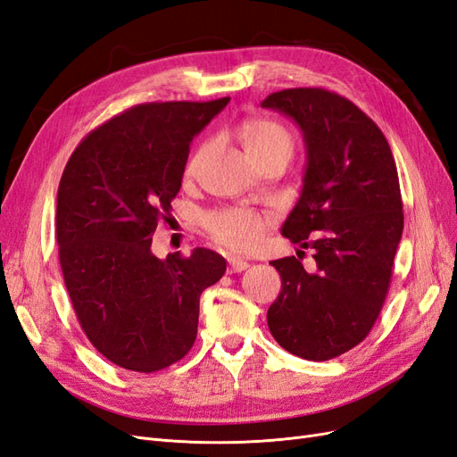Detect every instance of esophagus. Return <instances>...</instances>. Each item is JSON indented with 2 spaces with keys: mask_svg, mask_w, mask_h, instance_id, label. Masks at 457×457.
Masks as SVG:
<instances>
[{
  "mask_svg": "<svg viewBox=\"0 0 457 457\" xmlns=\"http://www.w3.org/2000/svg\"><path fill=\"white\" fill-rule=\"evenodd\" d=\"M247 267H250V262H247L245 259H242L238 255H228V269H230V272H242Z\"/></svg>",
  "mask_w": 457,
  "mask_h": 457,
  "instance_id": "1",
  "label": "esophagus"
}]
</instances>
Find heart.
Listing matches in <instances>:
<instances>
[{"label":"heart","mask_w":457,"mask_h":457,"mask_svg":"<svg viewBox=\"0 0 457 457\" xmlns=\"http://www.w3.org/2000/svg\"><path fill=\"white\" fill-rule=\"evenodd\" d=\"M240 143L252 162L265 160L270 156H292L294 139L282 123L267 118L245 120L240 128ZM205 146H202L188 162V173H195L204 156ZM205 228L212 237L232 250H250L265 230V217L242 207H228L205 215Z\"/></svg>","instance_id":"1"}]
</instances>
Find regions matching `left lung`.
<instances>
[{"instance_id": "left-lung-1", "label": "left lung", "mask_w": 457, "mask_h": 457, "mask_svg": "<svg viewBox=\"0 0 457 457\" xmlns=\"http://www.w3.org/2000/svg\"><path fill=\"white\" fill-rule=\"evenodd\" d=\"M261 106L303 133L307 168L282 237L314 252L312 270L295 257L270 261L282 292L267 312L269 329L287 353L329 361L370 334L389 292L404 228L396 163L373 120L337 93L284 89Z\"/></svg>"}]
</instances>
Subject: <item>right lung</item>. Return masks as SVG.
Here are the masks:
<instances>
[{
    "mask_svg": "<svg viewBox=\"0 0 457 457\" xmlns=\"http://www.w3.org/2000/svg\"><path fill=\"white\" fill-rule=\"evenodd\" d=\"M228 101L137 104L91 131L66 163L57 195L64 284L87 339L120 368L150 373L181 361L196 339L202 292L227 270L205 247L158 259L150 245L192 139Z\"/></svg>",
    "mask_w": 457,
    "mask_h": 457,
    "instance_id": "add662e5",
    "label": "right lung"
}]
</instances>
